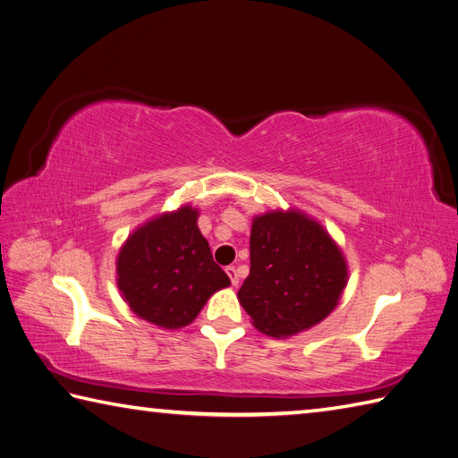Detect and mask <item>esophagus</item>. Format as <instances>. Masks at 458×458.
Listing matches in <instances>:
<instances>
[{
	"label": "esophagus",
	"mask_w": 458,
	"mask_h": 458,
	"mask_svg": "<svg viewBox=\"0 0 458 458\" xmlns=\"http://www.w3.org/2000/svg\"><path fill=\"white\" fill-rule=\"evenodd\" d=\"M226 274H228V277H230V281H232V285H238L240 284V277H238V269L234 267V266H228L226 267Z\"/></svg>",
	"instance_id": "1"
}]
</instances>
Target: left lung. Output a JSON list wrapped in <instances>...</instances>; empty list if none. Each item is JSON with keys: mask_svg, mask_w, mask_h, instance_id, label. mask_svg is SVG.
Masks as SVG:
<instances>
[{"mask_svg": "<svg viewBox=\"0 0 458 458\" xmlns=\"http://www.w3.org/2000/svg\"><path fill=\"white\" fill-rule=\"evenodd\" d=\"M344 285L343 254L305 214L269 212L251 224L250 276L238 299L261 333L291 336L320 323Z\"/></svg>", "mask_w": 458, "mask_h": 458, "instance_id": "8db88e82", "label": "left lung"}]
</instances>
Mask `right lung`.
Masks as SVG:
<instances>
[{"instance_id": "add662e5", "label": "right lung", "mask_w": 458, "mask_h": 458, "mask_svg": "<svg viewBox=\"0 0 458 458\" xmlns=\"http://www.w3.org/2000/svg\"><path fill=\"white\" fill-rule=\"evenodd\" d=\"M191 207L163 214L125 242L118 256V285L135 315L163 328L192 323L207 299L230 285L212 259Z\"/></svg>"}]
</instances>
